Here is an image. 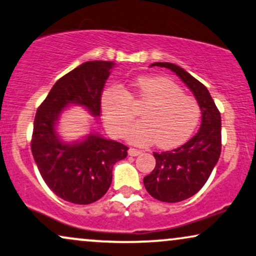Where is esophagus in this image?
Here are the masks:
<instances>
[{
    "instance_id": "obj_1",
    "label": "esophagus",
    "mask_w": 256,
    "mask_h": 256,
    "mask_svg": "<svg viewBox=\"0 0 256 256\" xmlns=\"http://www.w3.org/2000/svg\"><path fill=\"white\" fill-rule=\"evenodd\" d=\"M140 152V150L134 149V148H130V149H128V155L130 156H138Z\"/></svg>"
}]
</instances>
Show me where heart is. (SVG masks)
Here are the masks:
<instances>
[{
  "instance_id": "1",
  "label": "heart",
  "mask_w": 256,
  "mask_h": 256,
  "mask_svg": "<svg viewBox=\"0 0 256 256\" xmlns=\"http://www.w3.org/2000/svg\"><path fill=\"white\" fill-rule=\"evenodd\" d=\"M134 90L119 87L104 89L101 95V110L107 128L116 137H122L134 118L133 104H148L141 112L142 120L126 132V138L136 146L156 143L161 149H173L192 136L199 124V102L184 94L182 88L166 76L146 75L134 80Z\"/></svg>"
}]
</instances>
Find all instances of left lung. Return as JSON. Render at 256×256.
Wrapping results in <instances>:
<instances>
[{"mask_svg": "<svg viewBox=\"0 0 256 256\" xmlns=\"http://www.w3.org/2000/svg\"><path fill=\"white\" fill-rule=\"evenodd\" d=\"M152 66L170 69L193 92L202 110L198 134L172 152H154L156 166L143 178L150 196L160 202H178L190 198L206 184L222 150L220 113L208 88L173 63L158 62Z\"/></svg>", "mask_w": 256, "mask_h": 256, "instance_id": "obj_1", "label": "left lung"}]
</instances>
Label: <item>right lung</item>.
<instances>
[{"label": "right lung", "mask_w": 256, "mask_h": 256, "mask_svg": "<svg viewBox=\"0 0 256 256\" xmlns=\"http://www.w3.org/2000/svg\"><path fill=\"white\" fill-rule=\"evenodd\" d=\"M113 63L86 62L54 83L36 110L30 150L48 188L63 200L87 205L106 194L112 184L113 166L128 156V148L119 142L89 134L81 143L66 144L54 126L64 107L84 106L100 116L101 93Z\"/></svg>", "instance_id": "obj_1"}]
</instances>
